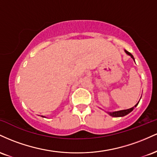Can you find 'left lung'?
I'll use <instances>...</instances> for the list:
<instances>
[{
	"label": "left lung",
	"instance_id": "obj_1",
	"mask_svg": "<svg viewBox=\"0 0 157 157\" xmlns=\"http://www.w3.org/2000/svg\"><path fill=\"white\" fill-rule=\"evenodd\" d=\"M126 54H128V55H130L131 57H132L133 59H134V57H133V55H131V54L130 53V52H128V51H126V50H125ZM139 103V102H138ZM138 103L136 104V105H135V106H134V107L131 108V109H126V110H122V111H114V112H109V114L111 115V117H124L125 116V115H127L128 113H129L130 112H131V111H133L134 109V107H136V105H138Z\"/></svg>",
	"mask_w": 157,
	"mask_h": 157
}]
</instances>
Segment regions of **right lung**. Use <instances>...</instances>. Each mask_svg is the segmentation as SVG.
<instances>
[{
    "label": "right lung",
    "mask_w": 157,
    "mask_h": 157,
    "mask_svg": "<svg viewBox=\"0 0 157 157\" xmlns=\"http://www.w3.org/2000/svg\"><path fill=\"white\" fill-rule=\"evenodd\" d=\"M42 117H43V116H42Z\"/></svg>",
    "instance_id": "obj_1"
}]
</instances>
